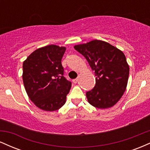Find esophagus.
Listing matches in <instances>:
<instances>
[{
	"mask_svg": "<svg viewBox=\"0 0 150 150\" xmlns=\"http://www.w3.org/2000/svg\"><path fill=\"white\" fill-rule=\"evenodd\" d=\"M77 81H78V78H76V79H74V80H73V83H77Z\"/></svg>",
	"mask_w": 150,
	"mask_h": 150,
	"instance_id": "obj_1",
	"label": "esophagus"
}]
</instances>
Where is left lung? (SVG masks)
Here are the masks:
<instances>
[{"label":"left lung","instance_id":"8db88e82","mask_svg":"<svg viewBox=\"0 0 150 150\" xmlns=\"http://www.w3.org/2000/svg\"><path fill=\"white\" fill-rule=\"evenodd\" d=\"M74 48L87 59L97 77L94 88L86 93L88 102L96 108L112 107L124 94L128 84L129 65L124 53L97 39Z\"/></svg>","mask_w":150,"mask_h":150}]
</instances>
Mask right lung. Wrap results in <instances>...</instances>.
Masks as SVG:
<instances>
[{
  "mask_svg": "<svg viewBox=\"0 0 150 150\" xmlns=\"http://www.w3.org/2000/svg\"><path fill=\"white\" fill-rule=\"evenodd\" d=\"M66 48L48 45L32 52L23 62L22 80L27 95L38 108L59 109L66 101L72 83L63 76L61 64Z\"/></svg>",
  "mask_w": 150,
  "mask_h": 150,
  "instance_id": "1",
  "label": "right lung"
}]
</instances>
